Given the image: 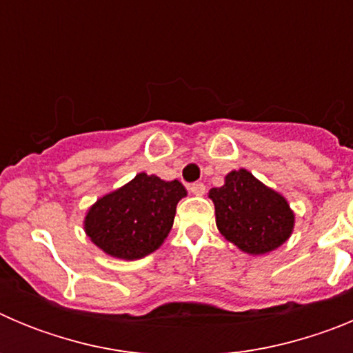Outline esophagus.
Here are the masks:
<instances>
[{
    "mask_svg": "<svg viewBox=\"0 0 353 353\" xmlns=\"http://www.w3.org/2000/svg\"><path fill=\"white\" fill-rule=\"evenodd\" d=\"M189 191H191L194 196H203L207 189H205V183L196 182V183H192L191 187H189Z\"/></svg>",
    "mask_w": 353,
    "mask_h": 353,
    "instance_id": "34e87169",
    "label": "esophagus"
}]
</instances>
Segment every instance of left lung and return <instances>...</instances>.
I'll list each match as a JSON object with an SVG mask.
<instances>
[{
    "label": "left lung",
    "instance_id": "obj_1",
    "mask_svg": "<svg viewBox=\"0 0 353 353\" xmlns=\"http://www.w3.org/2000/svg\"><path fill=\"white\" fill-rule=\"evenodd\" d=\"M215 224L221 235L245 254L260 256L281 248L295 228V212L288 199L265 185L251 171L240 168L212 187Z\"/></svg>",
    "mask_w": 353,
    "mask_h": 353
}]
</instances>
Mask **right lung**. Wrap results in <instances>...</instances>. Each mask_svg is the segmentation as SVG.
Instances as JSON below:
<instances>
[{"label": "right lung", "instance_id": "1", "mask_svg": "<svg viewBox=\"0 0 353 353\" xmlns=\"http://www.w3.org/2000/svg\"><path fill=\"white\" fill-rule=\"evenodd\" d=\"M185 196L179 180L166 182L155 174L138 173L86 210L84 233L108 256L141 260L164 244L176 205Z\"/></svg>", "mask_w": 353, "mask_h": 353}]
</instances>
